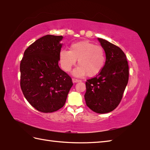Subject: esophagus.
Returning a JSON list of instances; mask_svg holds the SVG:
<instances>
[{
    "label": "esophagus",
    "instance_id": "34e87169",
    "mask_svg": "<svg viewBox=\"0 0 150 150\" xmlns=\"http://www.w3.org/2000/svg\"><path fill=\"white\" fill-rule=\"evenodd\" d=\"M72 81H73V83H77V82H81V80H79V79H75V78H73V79H72Z\"/></svg>",
    "mask_w": 150,
    "mask_h": 150
}]
</instances>
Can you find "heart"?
<instances>
[{"instance_id": "b5f03b06", "label": "heart", "mask_w": 150, "mask_h": 150, "mask_svg": "<svg viewBox=\"0 0 150 150\" xmlns=\"http://www.w3.org/2000/svg\"><path fill=\"white\" fill-rule=\"evenodd\" d=\"M59 60L62 68L66 72L71 69L78 60L79 66L73 74L77 77H83L86 74L89 77H93L103 69L106 58L101 46L83 40L72 44L69 51H60Z\"/></svg>"}]
</instances>
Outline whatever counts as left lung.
<instances>
[{
    "instance_id": "left-lung-1",
    "label": "left lung",
    "mask_w": 150,
    "mask_h": 150,
    "mask_svg": "<svg viewBox=\"0 0 150 150\" xmlns=\"http://www.w3.org/2000/svg\"><path fill=\"white\" fill-rule=\"evenodd\" d=\"M106 53V62L100 72L86 82L84 98L87 106L97 113H106L118 106L128 82L129 66L120 47L98 38Z\"/></svg>"
}]
</instances>
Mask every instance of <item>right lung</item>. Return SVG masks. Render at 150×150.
Wrapping results in <instances>:
<instances>
[{
    "instance_id": "right-lung-1",
    "label": "right lung",
    "mask_w": 150,
    "mask_h": 150,
    "mask_svg": "<svg viewBox=\"0 0 150 150\" xmlns=\"http://www.w3.org/2000/svg\"><path fill=\"white\" fill-rule=\"evenodd\" d=\"M62 36L47 35L25 50L21 62V87L31 106L43 113L65 104L73 86L71 77L59 66Z\"/></svg>"
}]
</instances>
